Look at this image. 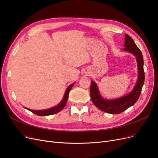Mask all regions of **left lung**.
<instances>
[{"label":"left lung","mask_w":158,"mask_h":158,"mask_svg":"<svg viewBox=\"0 0 158 158\" xmlns=\"http://www.w3.org/2000/svg\"><path fill=\"white\" fill-rule=\"evenodd\" d=\"M125 48L123 50L133 54L136 56L138 65V80L134 89L126 96L113 100H106L102 97L97 85L93 81H91L90 94L93 104L100 110L111 114H118L123 112L129 107L134 105L138 100L141 93L142 88L144 83V60L140 50L137 47L133 39L129 35L125 34Z\"/></svg>","instance_id":"left-lung-1"}]
</instances>
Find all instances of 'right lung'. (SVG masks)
<instances>
[{
    "label": "right lung",
    "mask_w": 158,
    "mask_h": 158,
    "mask_svg": "<svg viewBox=\"0 0 158 158\" xmlns=\"http://www.w3.org/2000/svg\"><path fill=\"white\" fill-rule=\"evenodd\" d=\"M74 83H72V85H70L66 89L65 92V94L64 96V98H62V101L60 102L58 105H57L56 106L53 107V108H49V109H47V110H30V109H27L26 108L27 110H29L30 111H31L33 114H36L37 115L39 116H45V115H53V114H56L58 113L59 111H60L62 110L64 106H65L66 102H67L68 97H69V93L70 92L71 89L73 87V86L74 85Z\"/></svg>",
    "instance_id": "obj_1"
}]
</instances>
